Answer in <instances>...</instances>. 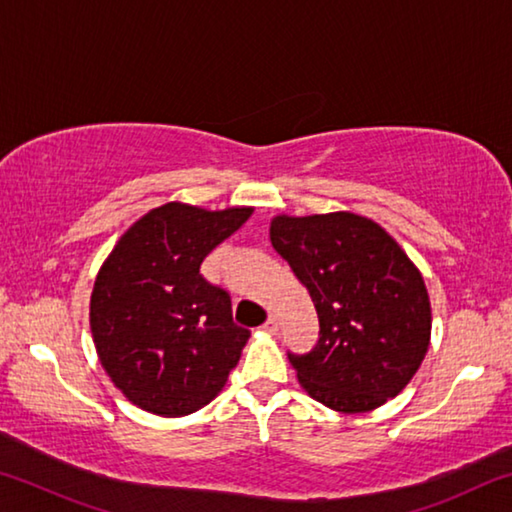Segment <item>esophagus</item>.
I'll return each mask as SVG.
<instances>
[{"instance_id":"esophagus-1","label":"esophagus","mask_w":512,"mask_h":512,"mask_svg":"<svg viewBox=\"0 0 512 512\" xmlns=\"http://www.w3.org/2000/svg\"><path fill=\"white\" fill-rule=\"evenodd\" d=\"M264 332H277V316L275 314H268V318H266V323H264Z\"/></svg>"}]
</instances>
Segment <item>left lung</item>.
<instances>
[{
	"label": "left lung",
	"mask_w": 512,
	"mask_h": 512,
	"mask_svg": "<svg viewBox=\"0 0 512 512\" xmlns=\"http://www.w3.org/2000/svg\"><path fill=\"white\" fill-rule=\"evenodd\" d=\"M271 244L318 311L320 339L289 354L309 397L341 413H366L404 391L431 339L422 273L379 223L352 212L277 214Z\"/></svg>",
	"instance_id": "obj_1"
}]
</instances>
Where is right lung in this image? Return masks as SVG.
I'll return each instance as SVG.
<instances>
[{
	"label": "right lung",
	"instance_id": "add662e5",
	"mask_svg": "<svg viewBox=\"0 0 512 512\" xmlns=\"http://www.w3.org/2000/svg\"><path fill=\"white\" fill-rule=\"evenodd\" d=\"M253 207L167 203L135 221L101 264L90 329L103 370L128 402L180 418L223 391L250 332L232 320L228 291L201 275L210 250Z\"/></svg>",
	"mask_w": 512,
	"mask_h": 512
}]
</instances>
